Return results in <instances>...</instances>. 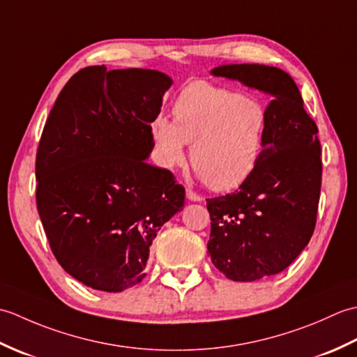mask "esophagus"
Listing matches in <instances>:
<instances>
[{
	"label": "esophagus",
	"instance_id": "esophagus-1",
	"mask_svg": "<svg viewBox=\"0 0 357 357\" xmlns=\"http://www.w3.org/2000/svg\"><path fill=\"white\" fill-rule=\"evenodd\" d=\"M185 195H187V199H188V201H193V202H199V201H202V196H201V195H198V193H195V192L192 190V188H187Z\"/></svg>",
	"mask_w": 357,
	"mask_h": 357
}]
</instances>
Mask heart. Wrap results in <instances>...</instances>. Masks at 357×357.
<instances>
[{"mask_svg": "<svg viewBox=\"0 0 357 357\" xmlns=\"http://www.w3.org/2000/svg\"><path fill=\"white\" fill-rule=\"evenodd\" d=\"M268 113L253 95L207 81L185 86L173 104V123L158 116L153 141L161 165L172 169L185 159L210 188L233 190L252 176L265 146Z\"/></svg>", "mask_w": 357, "mask_h": 357, "instance_id": "obj_1", "label": "heart"}]
</instances>
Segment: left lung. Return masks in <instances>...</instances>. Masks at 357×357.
<instances>
[{
    "instance_id": "8db88e82",
    "label": "left lung",
    "mask_w": 357,
    "mask_h": 357,
    "mask_svg": "<svg viewBox=\"0 0 357 357\" xmlns=\"http://www.w3.org/2000/svg\"><path fill=\"white\" fill-rule=\"evenodd\" d=\"M211 73L273 96L253 174L234 193L207 199L211 262L229 279L248 282L285 270L313 236L322 183L319 130L284 70L229 64Z\"/></svg>"
}]
</instances>
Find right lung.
Returning <instances> with one entry per match:
<instances>
[{
  "mask_svg": "<svg viewBox=\"0 0 357 357\" xmlns=\"http://www.w3.org/2000/svg\"><path fill=\"white\" fill-rule=\"evenodd\" d=\"M170 86L158 70L90 66L67 81L45 121L36 208L59 265L93 290L139 284L151 241L184 207L173 173L146 161Z\"/></svg>",
  "mask_w": 357,
  "mask_h": 357,
  "instance_id": "obj_1",
  "label": "right lung"
}]
</instances>
